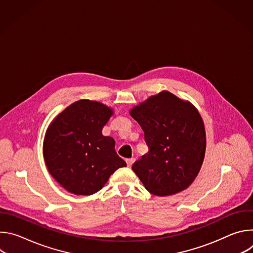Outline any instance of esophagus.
<instances>
[{"mask_svg": "<svg viewBox=\"0 0 253 253\" xmlns=\"http://www.w3.org/2000/svg\"><path fill=\"white\" fill-rule=\"evenodd\" d=\"M134 161H135V158H129V159H127V160H126V163H127V165H128V167H131L132 164L134 163Z\"/></svg>", "mask_w": 253, "mask_h": 253, "instance_id": "obj_1", "label": "esophagus"}]
</instances>
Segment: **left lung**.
<instances>
[{"label":"left lung","mask_w":253,"mask_h":253,"mask_svg":"<svg viewBox=\"0 0 253 253\" xmlns=\"http://www.w3.org/2000/svg\"><path fill=\"white\" fill-rule=\"evenodd\" d=\"M129 113L143 129L149 148L132 165L143 185L162 197L188 188L201 169L206 150L204 123L195 106L161 91Z\"/></svg>","instance_id":"left-lung-1"}]
</instances>
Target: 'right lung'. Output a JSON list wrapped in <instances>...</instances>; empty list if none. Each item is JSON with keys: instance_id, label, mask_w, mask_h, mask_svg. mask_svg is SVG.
Masks as SVG:
<instances>
[{"instance_id": "1", "label": "right lung", "mask_w": 253, "mask_h": 253, "mask_svg": "<svg viewBox=\"0 0 253 253\" xmlns=\"http://www.w3.org/2000/svg\"><path fill=\"white\" fill-rule=\"evenodd\" d=\"M112 108L88 99L68 106L50 123L43 155L49 173L67 191L92 195L126 162L115 151V140L102 134Z\"/></svg>"}]
</instances>
